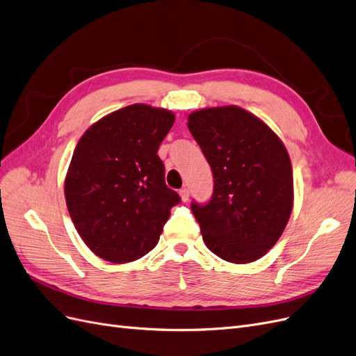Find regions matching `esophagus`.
<instances>
[{"mask_svg": "<svg viewBox=\"0 0 356 356\" xmlns=\"http://www.w3.org/2000/svg\"><path fill=\"white\" fill-rule=\"evenodd\" d=\"M179 193H180V198H181L183 202H186V201L189 200V189H188L186 186L181 188V189L179 191Z\"/></svg>", "mask_w": 356, "mask_h": 356, "instance_id": "obj_1", "label": "esophagus"}]
</instances>
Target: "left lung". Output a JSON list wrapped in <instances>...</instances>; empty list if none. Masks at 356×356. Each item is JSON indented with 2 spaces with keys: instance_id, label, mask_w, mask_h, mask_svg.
Wrapping results in <instances>:
<instances>
[{
  "instance_id": "1",
  "label": "left lung",
  "mask_w": 356,
  "mask_h": 356,
  "mask_svg": "<svg viewBox=\"0 0 356 356\" xmlns=\"http://www.w3.org/2000/svg\"><path fill=\"white\" fill-rule=\"evenodd\" d=\"M188 129L214 177L211 200L191 204L205 245L231 263L265 256L293 209V168L284 143L239 106L195 111Z\"/></svg>"
}]
</instances>
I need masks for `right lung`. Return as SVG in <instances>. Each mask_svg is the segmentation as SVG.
<instances>
[{"mask_svg":"<svg viewBox=\"0 0 356 356\" xmlns=\"http://www.w3.org/2000/svg\"><path fill=\"white\" fill-rule=\"evenodd\" d=\"M175 113L143 103L103 117L79 139L65 179L67 211L96 256L129 263L158 244L179 193L158 147Z\"/></svg>","mask_w":356,"mask_h":356,"instance_id":"right-lung-1","label":"right lung"}]
</instances>
